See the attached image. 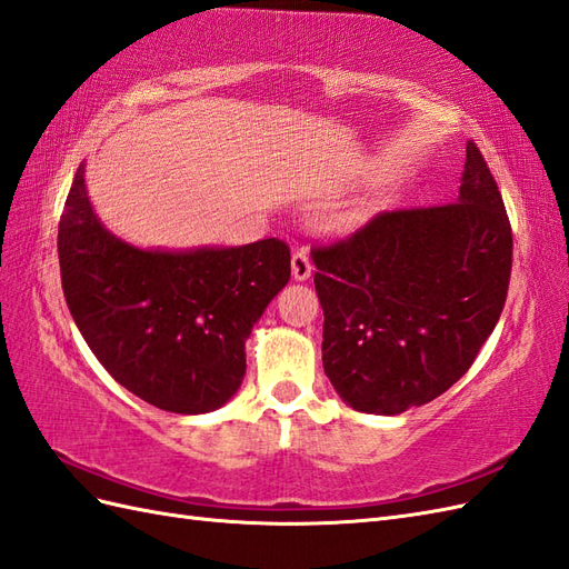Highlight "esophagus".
Masks as SVG:
<instances>
[{
  "mask_svg": "<svg viewBox=\"0 0 569 569\" xmlns=\"http://www.w3.org/2000/svg\"><path fill=\"white\" fill-rule=\"evenodd\" d=\"M290 269H293V279L296 281H307L312 276V262L307 252H296L293 259H290Z\"/></svg>",
  "mask_w": 569,
  "mask_h": 569,
  "instance_id": "34e87169",
  "label": "esophagus"
}]
</instances>
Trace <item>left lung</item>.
<instances>
[{"instance_id": "8db88e82", "label": "left lung", "mask_w": 569, "mask_h": 569, "mask_svg": "<svg viewBox=\"0 0 569 569\" xmlns=\"http://www.w3.org/2000/svg\"><path fill=\"white\" fill-rule=\"evenodd\" d=\"M321 360L367 415L431 402L472 367L506 305L512 231L493 176L467 142L456 204L400 209L315 248Z\"/></svg>"}]
</instances>
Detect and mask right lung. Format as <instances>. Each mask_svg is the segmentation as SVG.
Masks as SVG:
<instances>
[{
    "mask_svg": "<svg viewBox=\"0 0 569 569\" xmlns=\"http://www.w3.org/2000/svg\"><path fill=\"white\" fill-rule=\"evenodd\" d=\"M61 286L100 365L140 400L176 415L223 408L246 377V340L290 279V250L140 248L111 233L80 164L59 221Z\"/></svg>",
    "mask_w": 569,
    "mask_h": 569,
    "instance_id": "obj_1",
    "label": "right lung"
}]
</instances>
